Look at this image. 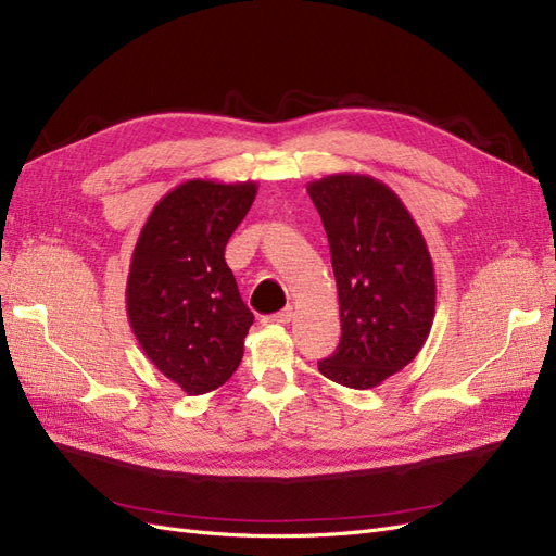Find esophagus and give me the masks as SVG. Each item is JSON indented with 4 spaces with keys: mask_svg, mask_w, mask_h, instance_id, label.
I'll use <instances>...</instances> for the list:
<instances>
[{
    "mask_svg": "<svg viewBox=\"0 0 556 556\" xmlns=\"http://www.w3.org/2000/svg\"><path fill=\"white\" fill-rule=\"evenodd\" d=\"M291 320H293V309L289 307V309L273 314V316H265L263 324H265V326H289Z\"/></svg>",
    "mask_w": 556,
    "mask_h": 556,
    "instance_id": "esophagus-1",
    "label": "esophagus"
}]
</instances>
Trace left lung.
I'll use <instances>...</instances> for the list:
<instances>
[{"label":"left lung","mask_w":556,"mask_h":556,"mask_svg":"<svg viewBox=\"0 0 556 556\" xmlns=\"http://www.w3.org/2000/svg\"><path fill=\"white\" fill-rule=\"evenodd\" d=\"M307 193L328 232L342 318L339 346L318 371L346 388H376L414 361L432 330V256L400 195L376 177L326 175Z\"/></svg>","instance_id":"obj_1"}]
</instances>
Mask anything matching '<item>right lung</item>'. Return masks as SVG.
<instances>
[{"label":"right lung","mask_w":556,"mask_h":556,"mask_svg":"<svg viewBox=\"0 0 556 556\" xmlns=\"http://www.w3.org/2000/svg\"><path fill=\"white\" fill-rule=\"evenodd\" d=\"M256 182L187 180L142 226L127 279V316L152 365L187 395L224 386L238 369L254 314L224 249L256 199Z\"/></svg>","instance_id":"obj_1"}]
</instances>
